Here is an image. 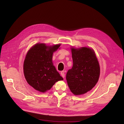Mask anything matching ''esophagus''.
Listing matches in <instances>:
<instances>
[{"mask_svg": "<svg viewBox=\"0 0 124 124\" xmlns=\"http://www.w3.org/2000/svg\"><path fill=\"white\" fill-rule=\"evenodd\" d=\"M60 74H61V76H62L63 78H64V77H65V73H64V72L63 71H61V73H60Z\"/></svg>", "mask_w": 124, "mask_h": 124, "instance_id": "1", "label": "esophagus"}]
</instances>
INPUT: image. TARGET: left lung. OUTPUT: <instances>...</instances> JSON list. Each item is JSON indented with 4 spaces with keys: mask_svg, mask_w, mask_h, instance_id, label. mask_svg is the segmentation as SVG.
I'll return each instance as SVG.
<instances>
[{
    "mask_svg": "<svg viewBox=\"0 0 124 124\" xmlns=\"http://www.w3.org/2000/svg\"><path fill=\"white\" fill-rule=\"evenodd\" d=\"M73 66L66 74L68 85L74 95H81L92 89L99 79L100 67L93 49L72 48Z\"/></svg>",
    "mask_w": 124,
    "mask_h": 124,
    "instance_id": "obj_1",
    "label": "left lung"
}]
</instances>
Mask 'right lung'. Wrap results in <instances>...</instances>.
Instances as JSON below:
<instances>
[{
    "label": "right lung",
    "instance_id": "1",
    "mask_svg": "<svg viewBox=\"0 0 124 124\" xmlns=\"http://www.w3.org/2000/svg\"><path fill=\"white\" fill-rule=\"evenodd\" d=\"M61 44L47 46L38 43L28 52L23 63V73L29 85L36 90L45 93L63 78L52 62L54 52Z\"/></svg>",
    "mask_w": 124,
    "mask_h": 124
}]
</instances>
